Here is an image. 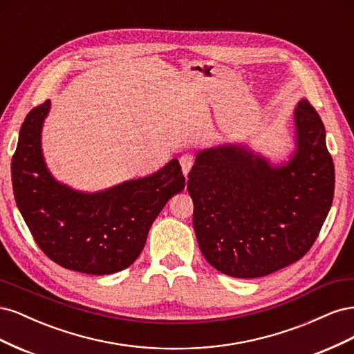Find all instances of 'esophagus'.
Here are the masks:
<instances>
[{
  "label": "esophagus",
  "instance_id": "esophagus-1",
  "mask_svg": "<svg viewBox=\"0 0 354 354\" xmlns=\"http://www.w3.org/2000/svg\"><path fill=\"white\" fill-rule=\"evenodd\" d=\"M180 164H181V169H183L185 176H187L189 171L192 169V167H194V164H195V155H194V153H185V155H181Z\"/></svg>",
  "mask_w": 354,
  "mask_h": 354
}]
</instances>
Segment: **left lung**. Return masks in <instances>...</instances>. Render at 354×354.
<instances>
[{"instance_id": "1", "label": "left lung", "mask_w": 354, "mask_h": 354, "mask_svg": "<svg viewBox=\"0 0 354 354\" xmlns=\"http://www.w3.org/2000/svg\"><path fill=\"white\" fill-rule=\"evenodd\" d=\"M297 151L285 167L239 146L198 153L189 173L194 227L205 260L224 274L261 277L312 248L334 199L325 127L308 100L295 109Z\"/></svg>"}]
</instances>
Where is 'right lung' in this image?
Instances as JSON below:
<instances>
[{
    "instance_id": "right-lung-1",
    "label": "right lung",
    "mask_w": 354,
    "mask_h": 354,
    "mask_svg": "<svg viewBox=\"0 0 354 354\" xmlns=\"http://www.w3.org/2000/svg\"><path fill=\"white\" fill-rule=\"evenodd\" d=\"M46 100L22 124L12 159L17 208L32 238L50 260L87 274H112L131 266L143 251L152 223L186 186L178 159L158 173L99 194H81L50 176L41 153Z\"/></svg>"
}]
</instances>
